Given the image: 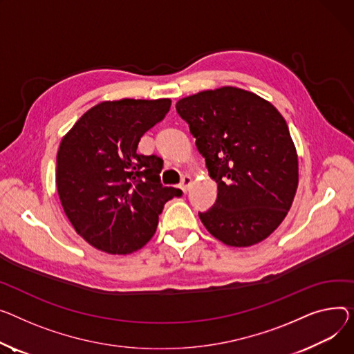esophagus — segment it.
<instances>
[{"mask_svg":"<svg viewBox=\"0 0 354 354\" xmlns=\"http://www.w3.org/2000/svg\"><path fill=\"white\" fill-rule=\"evenodd\" d=\"M192 182H194V178L191 175H186V176H183L179 187L183 192H187V189H189V186L192 185Z\"/></svg>","mask_w":354,"mask_h":354,"instance_id":"1","label":"esophagus"}]
</instances>
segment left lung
<instances>
[{
    "label": "left lung",
    "instance_id": "obj_1",
    "mask_svg": "<svg viewBox=\"0 0 354 354\" xmlns=\"http://www.w3.org/2000/svg\"><path fill=\"white\" fill-rule=\"evenodd\" d=\"M189 124L218 199L199 218L227 246L265 241L283 222L299 183V160L281 113L256 93L221 86L176 102Z\"/></svg>",
    "mask_w": 354,
    "mask_h": 354
}]
</instances>
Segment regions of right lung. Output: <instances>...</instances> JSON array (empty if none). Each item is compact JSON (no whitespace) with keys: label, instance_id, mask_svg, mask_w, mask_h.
I'll list each match as a JSON object with an SVG mask.
<instances>
[{"label":"right lung","instance_id":"obj_1","mask_svg":"<svg viewBox=\"0 0 354 354\" xmlns=\"http://www.w3.org/2000/svg\"><path fill=\"white\" fill-rule=\"evenodd\" d=\"M169 108V98L104 101L62 136L58 196L91 246L111 254L139 250L155 234L165 203L180 196V189L160 183L163 160L136 152L140 138Z\"/></svg>","mask_w":354,"mask_h":354}]
</instances>
